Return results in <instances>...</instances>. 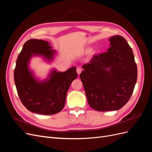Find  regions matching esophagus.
I'll return each instance as SVG.
<instances>
[{"instance_id": "34e87169", "label": "esophagus", "mask_w": 152, "mask_h": 152, "mask_svg": "<svg viewBox=\"0 0 152 152\" xmlns=\"http://www.w3.org/2000/svg\"><path fill=\"white\" fill-rule=\"evenodd\" d=\"M82 69L81 68L78 67V68H77V73H78V75H80V73L82 72Z\"/></svg>"}]
</instances>
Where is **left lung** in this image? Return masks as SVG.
Instances as JSON below:
<instances>
[{"label": "left lung", "mask_w": 152, "mask_h": 152, "mask_svg": "<svg viewBox=\"0 0 152 152\" xmlns=\"http://www.w3.org/2000/svg\"><path fill=\"white\" fill-rule=\"evenodd\" d=\"M108 51L94 55L80 74L90 107L99 112L117 110L131 97L137 70L132 50L123 37L109 39Z\"/></svg>", "instance_id": "8db88e82"}]
</instances>
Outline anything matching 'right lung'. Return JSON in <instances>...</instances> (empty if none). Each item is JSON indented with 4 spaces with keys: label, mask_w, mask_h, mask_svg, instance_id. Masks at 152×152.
Masks as SVG:
<instances>
[{
    "label": "right lung",
    "mask_w": 152,
    "mask_h": 152,
    "mask_svg": "<svg viewBox=\"0 0 152 152\" xmlns=\"http://www.w3.org/2000/svg\"><path fill=\"white\" fill-rule=\"evenodd\" d=\"M46 41L30 39L25 43L18 55L14 79L19 98L29 111L41 115H53L65 107L66 94L73 80L78 76L76 67L65 72L54 70L50 79L38 82L28 70V63L34 54H40L51 59L55 50Z\"/></svg>",
    "instance_id": "obj_1"
}]
</instances>
